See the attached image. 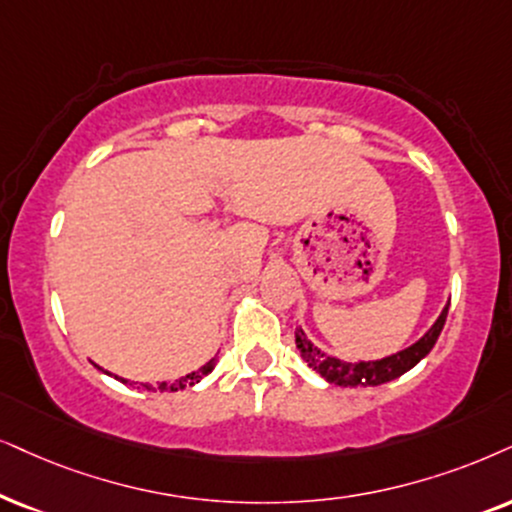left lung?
<instances>
[{
  "label": "left lung",
  "instance_id": "left-lung-1",
  "mask_svg": "<svg viewBox=\"0 0 512 512\" xmlns=\"http://www.w3.org/2000/svg\"><path fill=\"white\" fill-rule=\"evenodd\" d=\"M446 312H449V304L442 309L439 319L432 323V328L423 335V338L413 342L411 347L401 349V352L390 354V357L378 361H357V364H354V361L335 359L331 354L321 352L314 342H309L302 328H295V345L300 349L302 359L307 361V366L314 368L316 373H321V378H326L328 383H335L340 387L383 385L390 383L394 378H399V375H404L406 371H411L420 359L428 357L430 349L435 347L439 333H442Z\"/></svg>",
  "mask_w": 512,
  "mask_h": 512
}]
</instances>
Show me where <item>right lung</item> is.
<instances>
[{
    "label": "right lung",
    "mask_w": 512,
    "mask_h": 512,
    "mask_svg": "<svg viewBox=\"0 0 512 512\" xmlns=\"http://www.w3.org/2000/svg\"><path fill=\"white\" fill-rule=\"evenodd\" d=\"M212 368H215V359L208 361V364H205L203 368H198V371H193V373H189V375H184V378L174 380V383H160L158 390H160V392H177V390H184V387H191V385L200 383V380H203L205 375H208V373L212 371ZM118 380H122V383H127L125 378H118ZM141 387H146V390H155V387L148 385V383H141Z\"/></svg>",
    "instance_id": "obj_1"
}]
</instances>
